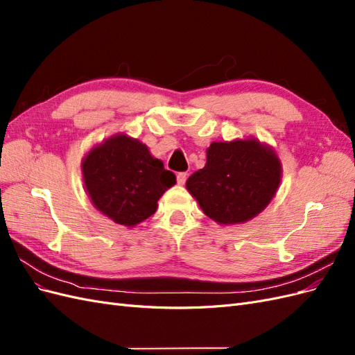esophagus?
I'll use <instances>...</instances> for the list:
<instances>
[{
	"label": "esophagus",
	"mask_w": 355,
	"mask_h": 355,
	"mask_svg": "<svg viewBox=\"0 0 355 355\" xmlns=\"http://www.w3.org/2000/svg\"><path fill=\"white\" fill-rule=\"evenodd\" d=\"M187 178H188V173H184V171H182V173H178V176H176L178 185H185Z\"/></svg>",
	"instance_id": "obj_1"
}]
</instances>
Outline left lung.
Returning a JSON list of instances; mask_svg holds the SVG:
<instances>
[{
	"label": "left lung",
	"instance_id": "1",
	"mask_svg": "<svg viewBox=\"0 0 355 355\" xmlns=\"http://www.w3.org/2000/svg\"><path fill=\"white\" fill-rule=\"evenodd\" d=\"M206 166L192 173L187 189L206 216L219 225L245 223L272 201L283 166L274 148L256 137L211 142Z\"/></svg>",
	"mask_w": 355,
	"mask_h": 355
}]
</instances>
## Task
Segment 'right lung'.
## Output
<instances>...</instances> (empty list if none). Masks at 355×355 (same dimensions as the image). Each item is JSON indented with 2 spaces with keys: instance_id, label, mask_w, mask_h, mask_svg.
<instances>
[{
  "instance_id": "1",
  "label": "right lung",
  "mask_w": 355,
  "mask_h": 355,
  "mask_svg": "<svg viewBox=\"0 0 355 355\" xmlns=\"http://www.w3.org/2000/svg\"><path fill=\"white\" fill-rule=\"evenodd\" d=\"M81 173L94 209L127 228L153 216L158 200L176 184L145 144L124 133L94 145L81 159Z\"/></svg>"
}]
</instances>
